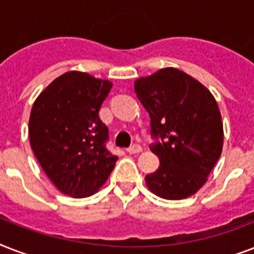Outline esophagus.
Returning <instances> with one entry per match:
<instances>
[{
	"instance_id": "34e87169",
	"label": "esophagus",
	"mask_w": 254,
	"mask_h": 254,
	"mask_svg": "<svg viewBox=\"0 0 254 254\" xmlns=\"http://www.w3.org/2000/svg\"><path fill=\"white\" fill-rule=\"evenodd\" d=\"M127 151L129 154H137V153H141V151H142V147L139 146V145H133V146L127 147Z\"/></svg>"
}]
</instances>
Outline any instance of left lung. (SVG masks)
<instances>
[{"mask_svg":"<svg viewBox=\"0 0 254 254\" xmlns=\"http://www.w3.org/2000/svg\"><path fill=\"white\" fill-rule=\"evenodd\" d=\"M134 92L151 120V134L162 142L151 146L159 167L145 178L157 196L181 200L205 185L220 158L224 130L219 105L200 81L167 67L139 77Z\"/></svg>","mask_w":254,"mask_h":254,"instance_id":"8db88e82","label":"left lung"}]
</instances>
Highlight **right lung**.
Here are the masks:
<instances>
[{"label": "right lung", "instance_id": "obj_1", "mask_svg": "<svg viewBox=\"0 0 254 254\" xmlns=\"http://www.w3.org/2000/svg\"><path fill=\"white\" fill-rule=\"evenodd\" d=\"M111 88L109 80L68 71L50 83L33 104L31 149L50 181L68 196L97 192L119 159L105 147L108 127L99 117Z\"/></svg>", "mask_w": 254, "mask_h": 254}]
</instances>
